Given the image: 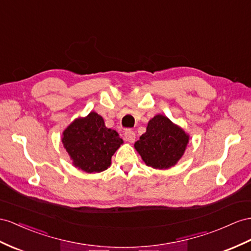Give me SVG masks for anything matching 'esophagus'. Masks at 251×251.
Listing matches in <instances>:
<instances>
[{"label": "esophagus", "mask_w": 251, "mask_h": 251, "mask_svg": "<svg viewBox=\"0 0 251 251\" xmlns=\"http://www.w3.org/2000/svg\"><path fill=\"white\" fill-rule=\"evenodd\" d=\"M124 139L129 143H133L134 140H136V133H134L132 130H126L124 132Z\"/></svg>", "instance_id": "esophagus-1"}]
</instances>
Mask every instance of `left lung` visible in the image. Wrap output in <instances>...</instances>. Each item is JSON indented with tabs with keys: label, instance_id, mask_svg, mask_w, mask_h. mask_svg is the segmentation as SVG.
<instances>
[{
	"label": "left lung",
	"instance_id": "left-lung-1",
	"mask_svg": "<svg viewBox=\"0 0 251 251\" xmlns=\"http://www.w3.org/2000/svg\"><path fill=\"white\" fill-rule=\"evenodd\" d=\"M190 136L165 115L157 114L150 120L146 131L134 143L147 166L168 170L175 166L187 150Z\"/></svg>",
	"mask_w": 251,
	"mask_h": 251
}]
</instances>
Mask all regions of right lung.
<instances>
[{"instance_id": "right-lung-1", "label": "right lung", "mask_w": 251, "mask_h": 251, "mask_svg": "<svg viewBox=\"0 0 251 251\" xmlns=\"http://www.w3.org/2000/svg\"><path fill=\"white\" fill-rule=\"evenodd\" d=\"M62 144L72 164L87 173H100L111 164V157L124 143L119 133L107 128L94 111L77 118L62 132Z\"/></svg>"}]
</instances>
